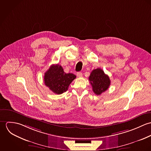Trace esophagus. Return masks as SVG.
Wrapping results in <instances>:
<instances>
[{
  "label": "esophagus",
  "mask_w": 151,
  "mask_h": 151,
  "mask_svg": "<svg viewBox=\"0 0 151 151\" xmlns=\"http://www.w3.org/2000/svg\"><path fill=\"white\" fill-rule=\"evenodd\" d=\"M77 77H81L83 76V74H82L81 72H78V73H77Z\"/></svg>",
  "instance_id": "esophagus-1"
}]
</instances>
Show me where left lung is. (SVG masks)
I'll use <instances>...</instances> for the list:
<instances>
[{"mask_svg": "<svg viewBox=\"0 0 151 151\" xmlns=\"http://www.w3.org/2000/svg\"><path fill=\"white\" fill-rule=\"evenodd\" d=\"M89 81L92 87L93 92L97 95L106 91L110 85L109 76L100 68L92 71L89 77Z\"/></svg>", "mask_w": 151, "mask_h": 151, "instance_id": "obj_1", "label": "left lung"}]
</instances>
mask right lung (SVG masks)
Returning <instances> with one entry per match:
<instances>
[{
  "mask_svg": "<svg viewBox=\"0 0 151 151\" xmlns=\"http://www.w3.org/2000/svg\"><path fill=\"white\" fill-rule=\"evenodd\" d=\"M76 78L72 73H65L63 67L59 65H52L44 76L45 86L56 94H62L67 91L71 82Z\"/></svg>",
  "mask_w": 151,
  "mask_h": 151,
  "instance_id": "right-lung-1",
  "label": "right lung"
}]
</instances>
